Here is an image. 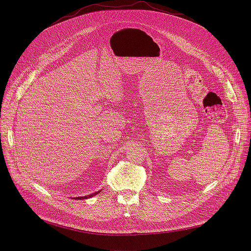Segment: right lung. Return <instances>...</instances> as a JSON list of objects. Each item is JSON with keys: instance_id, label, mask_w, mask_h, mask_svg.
<instances>
[{"instance_id": "right-lung-1", "label": "right lung", "mask_w": 251, "mask_h": 251, "mask_svg": "<svg viewBox=\"0 0 251 251\" xmlns=\"http://www.w3.org/2000/svg\"><path fill=\"white\" fill-rule=\"evenodd\" d=\"M100 191H98V192H95V193H92V194H89V195H86V196H80V197H76V199H74V200H86V199H89V197H91V196H94V195H96V194H98Z\"/></svg>"}]
</instances>
